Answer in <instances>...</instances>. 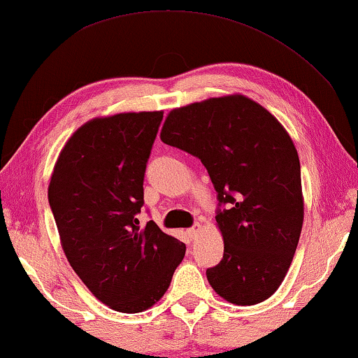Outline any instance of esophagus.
Wrapping results in <instances>:
<instances>
[{
	"label": "esophagus",
	"mask_w": 358,
	"mask_h": 358,
	"mask_svg": "<svg viewBox=\"0 0 358 358\" xmlns=\"http://www.w3.org/2000/svg\"><path fill=\"white\" fill-rule=\"evenodd\" d=\"M201 230V225L199 224H196V225H193V227L191 229H188V235L191 236V238H196V236H198V231Z\"/></svg>",
	"instance_id": "34e87169"
}]
</instances>
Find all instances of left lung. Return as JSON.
Returning a JSON list of instances; mask_svg holds the SVG:
<instances>
[{
	"label": "left lung",
	"mask_w": 358,
	"mask_h": 358,
	"mask_svg": "<svg viewBox=\"0 0 358 358\" xmlns=\"http://www.w3.org/2000/svg\"><path fill=\"white\" fill-rule=\"evenodd\" d=\"M160 139L208 170L220 204L224 258L206 271L234 305L268 300L284 280L303 225L300 160L294 141L263 105L241 94L173 108Z\"/></svg>",
	"instance_id": "8db88e82"
}]
</instances>
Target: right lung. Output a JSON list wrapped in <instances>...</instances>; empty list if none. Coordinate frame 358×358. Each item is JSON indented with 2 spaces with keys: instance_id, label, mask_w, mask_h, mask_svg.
Returning a JSON list of instances; mask_svg holds the SVG:
<instances>
[{
  "instance_id": "obj_1",
  "label": "right lung",
  "mask_w": 358,
  "mask_h": 358,
  "mask_svg": "<svg viewBox=\"0 0 358 358\" xmlns=\"http://www.w3.org/2000/svg\"><path fill=\"white\" fill-rule=\"evenodd\" d=\"M164 112L89 120L55 164L48 203L63 251L97 300L122 313L167 292L186 246L154 220L141 227L144 172Z\"/></svg>"
}]
</instances>
